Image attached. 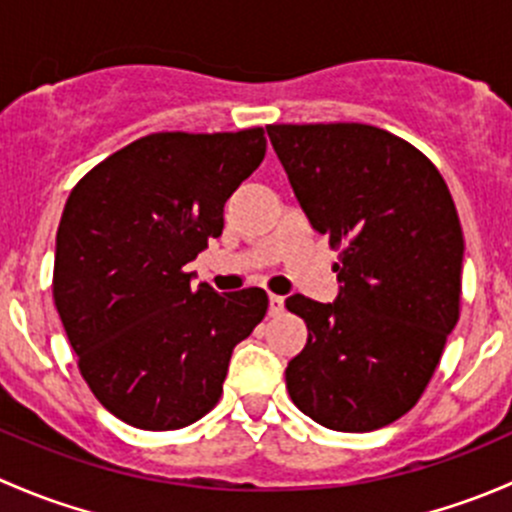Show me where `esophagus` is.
Here are the masks:
<instances>
[{"instance_id":"1","label":"esophagus","mask_w":512,"mask_h":512,"mask_svg":"<svg viewBox=\"0 0 512 512\" xmlns=\"http://www.w3.org/2000/svg\"><path fill=\"white\" fill-rule=\"evenodd\" d=\"M285 309V297L280 294H270V314H280Z\"/></svg>"}]
</instances>
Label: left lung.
<instances>
[{
    "instance_id": "1",
    "label": "left lung",
    "mask_w": 512,
    "mask_h": 512,
    "mask_svg": "<svg viewBox=\"0 0 512 512\" xmlns=\"http://www.w3.org/2000/svg\"><path fill=\"white\" fill-rule=\"evenodd\" d=\"M309 225L339 250V294L285 307L307 324L287 364L294 406L332 431L389 426L416 406L461 312L463 230L446 180L366 123L267 126Z\"/></svg>"
}]
</instances>
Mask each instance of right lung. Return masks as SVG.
<instances>
[{"label": "right lung", "mask_w": 512, "mask_h": 512, "mask_svg": "<svg viewBox=\"0 0 512 512\" xmlns=\"http://www.w3.org/2000/svg\"><path fill=\"white\" fill-rule=\"evenodd\" d=\"M267 151L265 131L151 133L71 190L56 232L54 304L103 409L173 431L218 404L232 349L267 294L190 287L185 265L223 235V208Z\"/></svg>", "instance_id": "add662e5"}]
</instances>
